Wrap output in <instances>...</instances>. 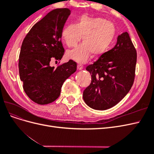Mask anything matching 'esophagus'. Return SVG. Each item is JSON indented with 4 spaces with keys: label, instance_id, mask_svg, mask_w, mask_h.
I'll list each match as a JSON object with an SVG mask.
<instances>
[{
    "label": "esophagus",
    "instance_id": "1",
    "mask_svg": "<svg viewBox=\"0 0 154 154\" xmlns=\"http://www.w3.org/2000/svg\"><path fill=\"white\" fill-rule=\"evenodd\" d=\"M77 68L78 70H82L83 69V66L82 64H78V66H77Z\"/></svg>",
    "mask_w": 154,
    "mask_h": 154
}]
</instances>
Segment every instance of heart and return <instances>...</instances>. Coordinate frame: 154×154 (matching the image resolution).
Masks as SVG:
<instances>
[{"mask_svg":"<svg viewBox=\"0 0 154 154\" xmlns=\"http://www.w3.org/2000/svg\"><path fill=\"white\" fill-rule=\"evenodd\" d=\"M115 34L112 23L102 18L83 15L75 24L66 26L62 31V40L69 48L75 46L82 36L83 43L67 51L66 57L78 63H85L92 54L100 57L109 48Z\"/></svg>","mask_w":154,"mask_h":154,"instance_id":"b5f03b06","label":"heart"}]
</instances>
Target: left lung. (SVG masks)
<instances>
[{"mask_svg": "<svg viewBox=\"0 0 154 154\" xmlns=\"http://www.w3.org/2000/svg\"><path fill=\"white\" fill-rule=\"evenodd\" d=\"M136 62V49L128 32H123L114 48L86 67L92 80L83 93L85 103L101 110L118 104L133 85Z\"/></svg>", "mask_w": 154, "mask_h": 154, "instance_id": "obj_1", "label": "left lung"}]
</instances>
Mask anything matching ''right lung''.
Segmentation results:
<instances>
[{
    "label": "right lung",
    "mask_w": 154,
    "mask_h": 154,
    "mask_svg": "<svg viewBox=\"0 0 154 154\" xmlns=\"http://www.w3.org/2000/svg\"><path fill=\"white\" fill-rule=\"evenodd\" d=\"M71 11L58 8L48 13L32 27L22 42L18 69L23 88L29 98L39 105L52 103L59 97L65 80L76 71L72 60L51 67L53 58L63 56L62 31Z\"/></svg>",
    "instance_id": "right-lung-1"
}]
</instances>
